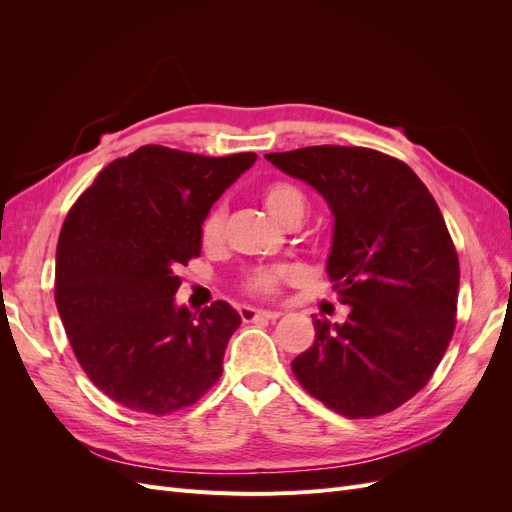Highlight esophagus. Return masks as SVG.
<instances>
[{
  "label": "esophagus",
  "instance_id": "34e87169",
  "mask_svg": "<svg viewBox=\"0 0 512 512\" xmlns=\"http://www.w3.org/2000/svg\"><path fill=\"white\" fill-rule=\"evenodd\" d=\"M239 314H241L243 322H252V320H258V318L277 320L282 316V312H277V309H256V307H250V305L239 307Z\"/></svg>",
  "mask_w": 512,
  "mask_h": 512
}]
</instances>
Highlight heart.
<instances>
[{
    "label": "heart",
    "instance_id": "1",
    "mask_svg": "<svg viewBox=\"0 0 512 512\" xmlns=\"http://www.w3.org/2000/svg\"><path fill=\"white\" fill-rule=\"evenodd\" d=\"M262 203H265L267 211L273 215L277 222L286 226L301 224L307 213V198L294 183L288 181H273L265 185L262 190ZM224 224H226V209L224 205H218L211 209V213L203 222V243L207 247H215L222 243L224 237ZM292 275L288 267H273V269H258L250 277H247V288L256 294H273L284 280Z\"/></svg>",
    "mask_w": 512,
    "mask_h": 512
}]
</instances>
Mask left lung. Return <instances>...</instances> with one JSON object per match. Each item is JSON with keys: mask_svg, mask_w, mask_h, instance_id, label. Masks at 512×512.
I'll return each instance as SVG.
<instances>
[{"mask_svg": "<svg viewBox=\"0 0 512 512\" xmlns=\"http://www.w3.org/2000/svg\"><path fill=\"white\" fill-rule=\"evenodd\" d=\"M265 158L327 200V273L350 307L342 324L314 320L294 376L350 418L399 408L433 376L455 331L459 260L436 200L408 164L374 149L318 145Z\"/></svg>", "mask_w": 512, "mask_h": 512, "instance_id": "left-lung-1", "label": "left lung"}]
</instances>
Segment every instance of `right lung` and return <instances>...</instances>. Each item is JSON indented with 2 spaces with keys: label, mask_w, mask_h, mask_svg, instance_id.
I'll return each instance as SVG.
<instances>
[{
  "label": "right lung",
  "mask_w": 512,
  "mask_h": 512,
  "mask_svg": "<svg viewBox=\"0 0 512 512\" xmlns=\"http://www.w3.org/2000/svg\"><path fill=\"white\" fill-rule=\"evenodd\" d=\"M256 153L209 158L145 145L108 164L61 226L55 303L89 380L117 404L168 414L222 376L241 316L226 301L177 305V269L200 256L203 222Z\"/></svg>",
  "instance_id": "add662e5"
}]
</instances>
